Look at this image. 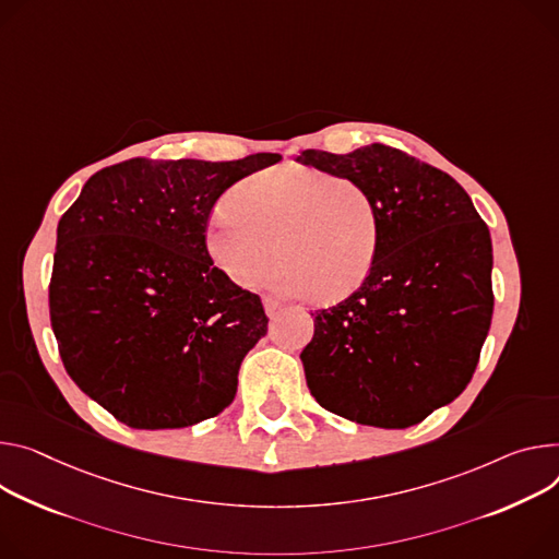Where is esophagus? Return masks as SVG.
<instances>
[{
	"label": "esophagus",
	"mask_w": 559,
	"mask_h": 559,
	"mask_svg": "<svg viewBox=\"0 0 559 559\" xmlns=\"http://www.w3.org/2000/svg\"><path fill=\"white\" fill-rule=\"evenodd\" d=\"M263 306H265V312H267L270 319H274V317L281 312V302L274 300V298H265Z\"/></svg>",
	"instance_id": "1"
}]
</instances>
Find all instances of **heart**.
I'll list each match as a JSON object with an SVG mask.
<instances>
[{
  "instance_id": "heart-1",
  "label": "heart",
  "mask_w": 559,
  "mask_h": 559,
  "mask_svg": "<svg viewBox=\"0 0 559 559\" xmlns=\"http://www.w3.org/2000/svg\"><path fill=\"white\" fill-rule=\"evenodd\" d=\"M280 247H275V242ZM379 221L370 193L352 178L283 165L236 185L207 221L205 249L238 287L267 281L285 296L341 298L370 274Z\"/></svg>"
}]
</instances>
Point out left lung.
Segmentation results:
<instances>
[{"instance_id":"8db88e82","label":"left lung","mask_w":559,"mask_h":559,"mask_svg":"<svg viewBox=\"0 0 559 559\" xmlns=\"http://www.w3.org/2000/svg\"><path fill=\"white\" fill-rule=\"evenodd\" d=\"M370 193L379 247L368 278L328 310L300 352L325 411L408 428L460 396L492 319V242L471 195L441 169L385 144L296 158Z\"/></svg>"}]
</instances>
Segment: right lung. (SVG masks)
I'll use <instances>...</instances> for the list:
<instances>
[{
  "mask_svg": "<svg viewBox=\"0 0 559 559\" xmlns=\"http://www.w3.org/2000/svg\"><path fill=\"white\" fill-rule=\"evenodd\" d=\"M278 160L131 158L93 174L60 218L48 285L60 357L129 428H187L234 401L270 319L214 267L205 229L234 182Z\"/></svg>",
  "mask_w": 559,
  "mask_h": 559,
  "instance_id": "right-lung-1",
  "label": "right lung"
}]
</instances>
